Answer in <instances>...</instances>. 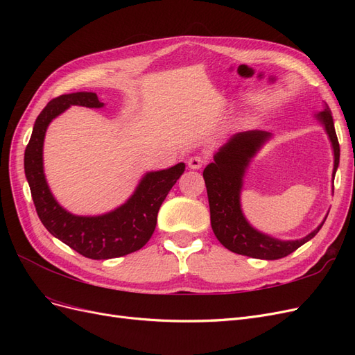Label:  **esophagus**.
Returning <instances> with one entry per match:
<instances>
[{
    "mask_svg": "<svg viewBox=\"0 0 355 355\" xmlns=\"http://www.w3.org/2000/svg\"><path fill=\"white\" fill-rule=\"evenodd\" d=\"M204 163H206V158H204L202 155H194V157H191V158L188 159V166H189V168H192V170L201 168V167L204 166Z\"/></svg>",
    "mask_w": 355,
    "mask_h": 355,
    "instance_id": "esophagus-1",
    "label": "esophagus"
}]
</instances>
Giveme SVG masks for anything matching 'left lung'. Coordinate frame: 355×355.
<instances>
[{"label":"left lung","mask_w":355,"mask_h":355,"mask_svg":"<svg viewBox=\"0 0 355 355\" xmlns=\"http://www.w3.org/2000/svg\"><path fill=\"white\" fill-rule=\"evenodd\" d=\"M317 120L324 125V130L335 155L333 178L339 166V142L335 132V124L330 108L326 105L324 110L318 112ZM271 137V133L262 130H250L234 135L219 151L214 154V161L202 171L206 182L211 230L216 239L228 250L254 259L275 261L293 253L300 245L315 237V234L323 227L324 220L300 240L283 241L254 230L247 222L241 210L240 194L243 188V178L250 159L259 151L262 145ZM327 218V216H326Z\"/></svg>","instance_id":"1"}]
</instances>
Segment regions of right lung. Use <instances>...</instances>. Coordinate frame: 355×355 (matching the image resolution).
I'll list each match as a JSON object with an SVG mask.
<instances>
[{"label": "right lung", "instance_id": "add662e5", "mask_svg": "<svg viewBox=\"0 0 355 355\" xmlns=\"http://www.w3.org/2000/svg\"><path fill=\"white\" fill-rule=\"evenodd\" d=\"M72 105L102 108L98 94L77 92L62 94L47 103L37 116L25 149V175L38 218L46 230L62 243L89 259H112L133 253L149 241L157 225V214L168 191L185 171V164L149 171L139 182L133 196L123 206L101 216H77L63 209L47 185L42 167V145L53 118Z\"/></svg>", "mask_w": 355, "mask_h": 355}]
</instances>
